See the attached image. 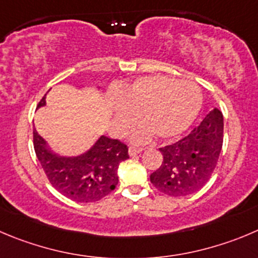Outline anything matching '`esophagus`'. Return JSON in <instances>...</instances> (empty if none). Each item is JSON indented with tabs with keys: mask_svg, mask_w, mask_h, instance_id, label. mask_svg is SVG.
<instances>
[{
	"mask_svg": "<svg viewBox=\"0 0 258 258\" xmlns=\"http://www.w3.org/2000/svg\"><path fill=\"white\" fill-rule=\"evenodd\" d=\"M127 152H129V156H131V157H136V156H138V154H141L142 152H143V149L136 148V147H131Z\"/></svg>",
	"mask_w": 258,
	"mask_h": 258,
	"instance_id": "34e87169",
	"label": "esophagus"
}]
</instances>
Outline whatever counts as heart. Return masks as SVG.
<instances>
[{"instance_id": "obj_1", "label": "heart", "mask_w": 258, "mask_h": 258, "mask_svg": "<svg viewBox=\"0 0 258 258\" xmlns=\"http://www.w3.org/2000/svg\"><path fill=\"white\" fill-rule=\"evenodd\" d=\"M200 88L190 81L167 76H146L119 88L110 99L112 124L122 134L136 120L143 121L131 131L132 142L144 143L154 133L161 139H173L185 133L201 107Z\"/></svg>"}]
</instances>
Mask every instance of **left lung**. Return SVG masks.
Returning <instances> with one entry per match:
<instances>
[{
	"instance_id": "left-lung-1",
	"label": "left lung",
	"mask_w": 258,
	"mask_h": 258,
	"mask_svg": "<svg viewBox=\"0 0 258 258\" xmlns=\"http://www.w3.org/2000/svg\"><path fill=\"white\" fill-rule=\"evenodd\" d=\"M223 114L214 107L187 137L159 148L163 162L151 182L168 196L190 195L212 177L223 146Z\"/></svg>"
}]
</instances>
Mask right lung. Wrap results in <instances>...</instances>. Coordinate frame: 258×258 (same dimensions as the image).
I'll use <instances>...</instances> for the list:
<instances>
[{"instance_id": "obj_1", "label": "right lung", "mask_w": 258, "mask_h": 258, "mask_svg": "<svg viewBox=\"0 0 258 258\" xmlns=\"http://www.w3.org/2000/svg\"><path fill=\"white\" fill-rule=\"evenodd\" d=\"M45 96L38 109L46 105ZM34 149L51 185L78 203H94L109 195L119 182V164L129 158L127 147L106 136H100L82 153L62 156L34 131Z\"/></svg>"}]
</instances>
